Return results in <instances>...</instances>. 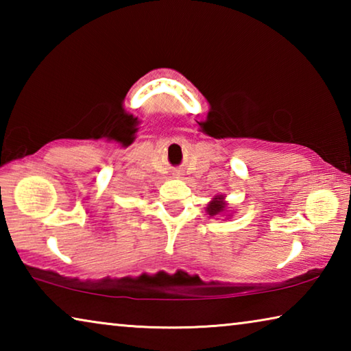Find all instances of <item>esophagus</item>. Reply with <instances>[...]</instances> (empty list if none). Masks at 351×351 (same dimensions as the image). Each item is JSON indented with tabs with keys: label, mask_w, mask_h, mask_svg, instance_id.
<instances>
[{
	"label": "esophagus",
	"mask_w": 351,
	"mask_h": 351,
	"mask_svg": "<svg viewBox=\"0 0 351 351\" xmlns=\"http://www.w3.org/2000/svg\"><path fill=\"white\" fill-rule=\"evenodd\" d=\"M182 175V171H176V176H181Z\"/></svg>",
	"instance_id": "34e87169"
}]
</instances>
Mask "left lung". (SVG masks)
Returning <instances> with one entry per match:
<instances>
[{"mask_svg": "<svg viewBox=\"0 0 351 351\" xmlns=\"http://www.w3.org/2000/svg\"><path fill=\"white\" fill-rule=\"evenodd\" d=\"M223 198H224V197H221V195H219V197L213 198L212 203H210L209 206H207V212H209L210 217L219 215V213H221V212L226 209V204L223 203Z\"/></svg>", "mask_w": 351, "mask_h": 351, "instance_id": "1", "label": "left lung"}]
</instances>
